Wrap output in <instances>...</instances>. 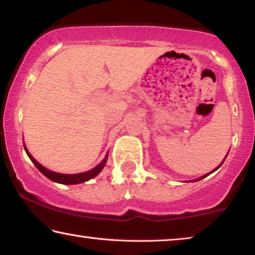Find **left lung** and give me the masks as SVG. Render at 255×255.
I'll use <instances>...</instances> for the list:
<instances>
[{"label":"left lung","mask_w":255,"mask_h":255,"mask_svg":"<svg viewBox=\"0 0 255 255\" xmlns=\"http://www.w3.org/2000/svg\"><path fill=\"white\" fill-rule=\"evenodd\" d=\"M220 165H222V164H220ZM220 165H219V167H220ZM219 167H218V168H219ZM218 168H216V169H215V170H213V171H216V170H217V169H218ZM213 171H211V172H210V174H212V172H213ZM206 176H209V174H206V175H204V176H203V177H201V178H198V179H196V181H199V179H202V178H204V177H206Z\"/></svg>","instance_id":"obj_1"}]
</instances>
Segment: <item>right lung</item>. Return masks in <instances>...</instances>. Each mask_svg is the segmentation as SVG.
<instances>
[{
  "mask_svg": "<svg viewBox=\"0 0 255 255\" xmlns=\"http://www.w3.org/2000/svg\"><path fill=\"white\" fill-rule=\"evenodd\" d=\"M24 149H25L26 154H28V156L30 157V159H31L33 164L36 165V168L38 169V170L42 172L44 176H46V177L51 179V181H53L56 183H60V184H79V183H84V182L88 181V179L96 177V176L104 169L105 164H106V162H107V157H108V154H106V156H105V158L101 161V163H99V164H98L96 168H93L92 170L86 171V172H81V174L65 175V174H58V172H53V171L49 170V169L44 168L42 164H39V163L32 157L31 154L28 151V149H26L25 145H24Z\"/></svg>",
  "mask_w": 255,
  "mask_h": 255,
  "instance_id": "obj_1",
  "label": "right lung"
}]
</instances>
